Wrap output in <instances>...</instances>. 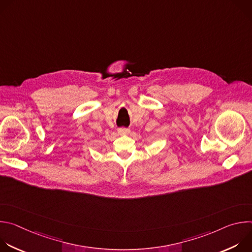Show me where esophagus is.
<instances>
[{
	"mask_svg": "<svg viewBox=\"0 0 252 252\" xmlns=\"http://www.w3.org/2000/svg\"><path fill=\"white\" fill-rule=\"evenodd\" d=\"M118 132H119L120 134L128 133V132H129V128H127V127H120V128L118 129Z\"/></svg>",
	"mask_w": 252,
	"mask_h": 252,
	"instance_id": "34e87169",
	"label": "esophagus"
}]
</instances>
